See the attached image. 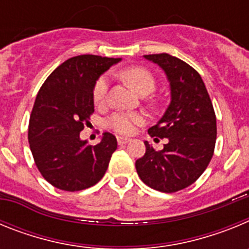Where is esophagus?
I'll use <instances>...</instances> for the list:
<instances>
[{
	"label": "esophagus",
	"instance_id": "obj_1",
	"mask_svg": "<svg viewBox=\"0 0 249 249\" xmlns=\"http://www.w3.org/2000/svg\"><path fill=\"white\" fill-rule=\"evenodd\" d=\"M129 142V138L126 137H117V143L120 146H123V144H127Z\"/></svg>",
	"mask_w": 249,
	"mask_h": 249
}]
</instances>
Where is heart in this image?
Masks as SVG:
<instances>
[{
	"label": "heart",
	"mask_w": 249,
	"mask_h": 249,
	"mask_svg": "<svg viewBox=\"0 0 249 249\" xmlns=\"http://www.w3.org/2000/svg\"><path fill=\"white\" fill-rule=\"evenodd\" d=\"M120 76L137 93L142 96L151 93L156 87L155 77L144 67L133 66V67L124 68L120 72ZM107 89H108V78L103 74L98 77L92 89V98L97 106L105 102ZM144 122H146V118L143 114L136 113V112H117L107 120V127L120 135H131L135 132L136 126L143 124Z\"/></svg>",
	"instance_id": "b5f03b06"
}]
</instances>
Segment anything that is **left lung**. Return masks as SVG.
I'll return each instance as SVG.
<instances>
[{
	"label": "left lung",
	"mask_w": 249,
	"mask_h": 249,
	"mask_svg": "<svg viewBox=\"0 0 249 249\" xmlns=\"http://www.w3.org/2000/svg\"><path fill=\"white\" fill-rule=\"evenodd\" d=\"M144 57L163 68L171 85L168 108L148 129L151 137L167 138L168 142L160 151L144 142L146 153L136 160V169L148 187L173 193L195 183L210 164L217 138L215 113L195 68L168 53Z\"/></svg>",
	"instance_id": "1"
}]
</instances>
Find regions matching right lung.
I'll list each match as a JSON object with an SVG mask.
<instances>
[{"label":"right lung","instance_id":"obj_1","mask_svg":"<svg viewBox=\"0 0 249 249\" xmlns=\"http://www.w3.org/2000/svg\"><path fill=\"white\" fill-rule=\"evenodd\" d=\"M120 58L81 54L59 65L37 93L28 124V142L42 177L56 188L76 192L105 176L117 140L106 132L98 144L81 141L94 112L92 89L98 77Z\"/></svg>","mask_w":249,"mask_h":249}]
</instances>
